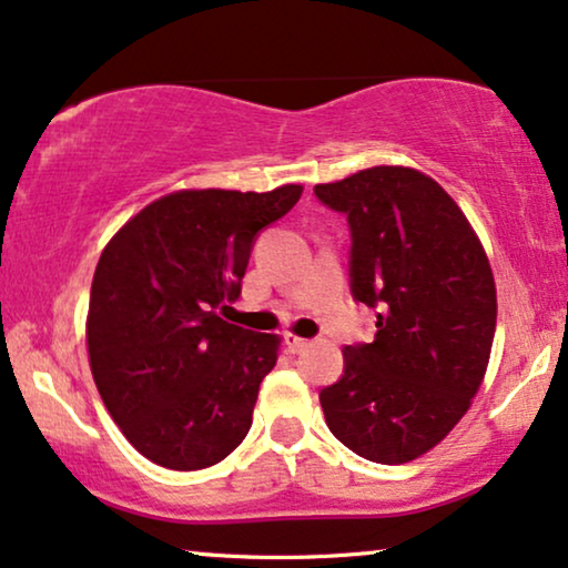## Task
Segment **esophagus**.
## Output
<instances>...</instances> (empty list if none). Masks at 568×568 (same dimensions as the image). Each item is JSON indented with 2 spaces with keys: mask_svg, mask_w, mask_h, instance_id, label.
Wrapping results in <instances>:
<instances>
[{
  "mask_svg": "<svg viewBox=\"0 0 568 568\" xmlns=\"http://www.w3.org/2000/svg\"><path fill=\"white\" fill-rule=\"evenodd\" d=\"M285 345H288L291 353H304L312 343H308V339H304V337L291 335V332H288V335H285Z\"/></svg>",
  "mask_w": 568,
  "mask_h": 568,
  "instance_id": "1",
  "label": "esophagus"
}]
</instances>
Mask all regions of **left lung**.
Instances as JSON below:
<instances>
[{
	"label": "left lung",
	"instance_id": "left-lung-1",
	"mask_svg": "<svg viewBox=\"0 0 568 568\" xmlns=\"http://www.w3.org/2000/svg\"><path fill=\"white\" fill-rule=\"evenodd\" d=\"M314 194L347 217L353 301L376 308L374 343L345 345L343 376L320 392L324 420L363 459L410 463L457 426L486 374L488 256L457 202L420 171L376 165Z\"/></svg>",
	"mask_w": 568,
	"mask_h": 568
}]
</instances>
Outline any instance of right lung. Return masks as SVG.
<instances>
[{"label": "right lung", "instance_id": "right-lung-1", "mask_svg": "<svg viewBox=\"0 0 568 568\" xmlns=\"http://www.w3.org/2000/svg\"><path fill=\"white\" fill-rule=\"evenodd\" d=\"M301 192L161 196L103 248L90 288V372L121 434L155 465L202 470L252 428L280 339L229 324L217 308L241 296L256 236Z\"/></svg>", "mask_w": 568, "mask_h": 568}]
</instances>
